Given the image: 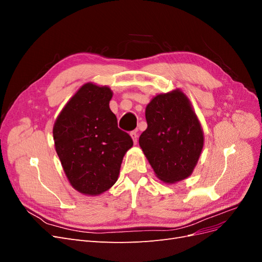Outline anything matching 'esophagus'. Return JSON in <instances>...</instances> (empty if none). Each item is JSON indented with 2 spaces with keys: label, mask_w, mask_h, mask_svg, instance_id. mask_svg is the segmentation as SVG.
<instances>
[{
  "label": "esophagus",
  "mask_w": 262,
  "mask_h": 262,
  "mask_svg": "<svg viewBox=\"0 0 262 262\" xmlns=\"http://www.w3.org/2000/svg\"><path fill=\"white\" fill-rule=\"evenodd\" d=\"M130 134H131V137H132V139H133L134 143H137V141H138V131L134 130V131H132Z\"/></svg>",
  "instance_id": "34e87169"
}]
</instances>
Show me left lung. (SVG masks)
I'll return each mask as SVG.
<instances>
[{
  "mask_svg": "<svg viewBox=\"0 0 262 262\" xmlns=\"http://www.w3.org/2000/svg\"><path fill=\"white\" fill-rule=\"evenodd\" d=\"M147 129L139 139L156 176L175 184L191 175L203 147V131L186 95L160 94L145 110Z\"/></svg>",
  "mask_w": 262,
  "mask_h": 262,
  "instance_id": "obj_1",
  "label": "left lung"
}]
</instances>
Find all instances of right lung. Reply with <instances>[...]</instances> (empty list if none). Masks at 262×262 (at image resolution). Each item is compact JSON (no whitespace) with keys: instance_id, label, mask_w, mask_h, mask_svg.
Listing matches in <instances>:
<instances>
[{"instance_id":"right-lung-1","label":"right lung","mask_w":262,"mask_h":262,"mask_svg":"<svg viewBox=\"0 0 262 262\" xmlns=\"http://www.w3.org/2000/svg\"><path fill=\"white\" fill-rule=\"evenodd\" d=\"M107 86L83 85L55 120L53 140L66 175L84 194H100L115 185L133 141L118 128Z\"/></svg>"}]
</instances>
